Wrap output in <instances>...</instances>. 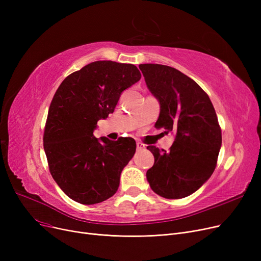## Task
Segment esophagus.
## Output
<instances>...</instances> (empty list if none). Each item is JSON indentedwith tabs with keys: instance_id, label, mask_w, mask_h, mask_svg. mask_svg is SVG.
I'll return each mask as SVG.
<instances>
[{
	"instance_id": "1",
	"label": "esophagus",
	"mask_w": 261,
	"mask_h": 261,
	"mask_svg": "<svg viewBox=\"0 0 261 261\" xmlns=\"http://www.w3.org/2000/svg\"><path fill=\"white\" fill-rule=\"evenodd\" d=\"M136 148H138V150H144V149H146V145L141 142H138L136 143Z\"/></svg>"
}]
</instances>
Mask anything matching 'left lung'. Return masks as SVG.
Returning a JSON list of instances; mask_svg holds the SVG:
<instances>
[{
	"instance_id": "8db88e82",
	"label": "left lung",
	"mask_w": 261,
	"mask_h": 261,
	"mask_svg": "<svg viewBox=\"0 0 261 261\" xmlns=\"http://www.w3.org/2000/svg\"><path fill=\"white\" fill-rule=\"evenodd\" d=\"M139 67L161 105L155 128L175 133L168 151L147 147L154 156L147 180L163 198H185L206 182L217 166L222 135L215 108L197 82L175 68L152 63Z\"/></svg>"
}]
</instances>
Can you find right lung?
<instances>
[{
  "label": "right lung",
  "mask_w": 261,
  "mask_h": 261,
  "mask_svg": "<svg viewBox=\"0 0 261 261\" xmlns=\"http://www.w3.org/2000/svg\"><path fill=\"white\" fill-rule=\"evenodd\" d=\"M141 77L133 64L95 61L68 75L55 93L43 147L49 172L68 198L91 205L117 191L136 143L131 138L99 141L93 131L100 118L114 112L121 92Z\"/></svg>",
  "instance_id": "obj_1"
}]
</instances>
